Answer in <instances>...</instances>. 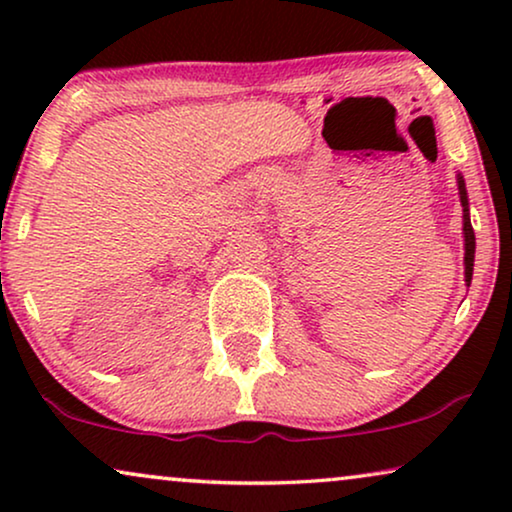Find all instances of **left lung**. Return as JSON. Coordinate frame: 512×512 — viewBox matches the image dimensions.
I'll return each mask as SVG.
<instances>
[{"label":"left lung","mask_w":512,"mask_h":512,"mask_svg":"<svg viewBox=\"0 0 512 512\" xmlns=\"http://www.w3.org/2000/svg\"><path fill=\"white\" fill-rule=\"evenodd\" d=\"M457 184H459L461 207H464V240H466L464 263H466V282L471 284V277H473V261H475V233H473V226H471V216H468V195H466L464 179L459 177Z\"/></svg>","instance_id":"1"}]
</instances>
